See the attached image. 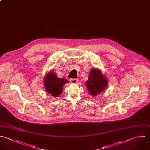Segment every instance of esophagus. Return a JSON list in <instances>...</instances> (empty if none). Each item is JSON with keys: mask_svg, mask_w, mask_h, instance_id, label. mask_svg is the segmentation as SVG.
Instances as JSON below:
<instances>
[{"mask_svg": "<svg viewBox=\"0 0 150 150\" xmlns=\"http://www.w3.org/2000/svg\"><path fill=\"white\" fill-rule=\"evenodd\" d=\"M78 79H71L70 81L72 83H76L78 82Z\"/></svg>", "mask_w": 150, "mask_h": 150, "instance_id": "34e87169", "label": "esophagus"}]
</instances>
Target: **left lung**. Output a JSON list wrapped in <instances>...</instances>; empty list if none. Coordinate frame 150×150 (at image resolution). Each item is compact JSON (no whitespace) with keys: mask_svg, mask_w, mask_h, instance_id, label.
<instances>
[{"mask_svg":"<svg viewBox=\"0 0 150 150\" xmlns=\"http://www.w3.org/2000/svg\"><path fill=\"white\" fill-rule=\"evenodd\" d=\"M107 85L108 81L100 70L91 69L89 79L86 82V86L90 95L96 96L104 90Z\"/></svg>","mask_w":150,"mask_h":150,"instance_id":"1","label":"left lung"}]
</instances>
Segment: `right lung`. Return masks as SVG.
<instances>
[{
    "mask_svg": "<svg viewBox=\"0 0 150 150\" xmlns=\"http://www.w3.org/2000/svg\"><path fill=\"white\" fill-rule=\"evenodd\" d=\"M68 81L64 78H59L54 72H49L44 79L45 88L49 94L53 97H58L62 91L63 86Z\"/></svg>",
    "mask_w": 150,
    "mask_h": 150,
    "instance_id": "obj_1",
    "label": "right lung"
}]
</instances>
